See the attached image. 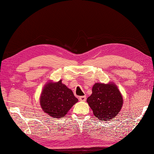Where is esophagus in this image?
Returning <instances> with one entry per match:
<instances>
[{
  "instance_id": "34e87169",
  "label": "esophagus",
  "mask_w": 154,
  "mask_h": 154,
  "mask_svg": "<svg viewBox=\"0 0 154 154\" xmlns=\"http://www.w3.org/2000/svg\"><path fill=\"white\" fill-rule=\"evenodd\" d=\"M79 100H80V101H84L85 102L86 100V97L85 96H82L79 97Z\"/></svg>"
}]
</instances>
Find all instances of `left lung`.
<instances>
[{"label":"left lung","mask_w":154,"mask_h":154,"mask_svg":"<svg viewBox=\"0 0 154 154\" xmlns=\"http://www.w3.org/2000/svg\"><path fill=\"white\" fill-rule=\"evenodd\" d=\"M87 102L98 119L107 120L113 119L119 113L123 104V98L118 87L112 84L96 83L92 94Z\"/></svg>","instance_id":"obj_1"}]
</instances>
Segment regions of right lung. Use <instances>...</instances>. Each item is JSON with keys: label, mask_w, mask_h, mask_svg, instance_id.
<instances>
[{"label": "right lung", "mask_w": 154, "mask_h": 154, "mask_svg": "<svg viewBox=\"0 0 154 154\" xmlns=\"http://www.w3.org/2000/svg\"><path fill=\"white\" fill-rule=\"evenodd\" d=\"M78 101L72 90L62 84L61 80L55 83L48 82L40 97V105L45 113L57 119L65 116Z\"/></svg>", "instance_id": "right-lung-1"}]
</instances>
